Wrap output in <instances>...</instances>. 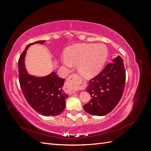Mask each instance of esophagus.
Segmentation results:
<instances>
[{"label": "esophagus", "mask_w": 151, "mask_h": 151, "mask_svg": "<svg viewBox=\"0 0 151 151\" xmlns=\"http://www.w3.org/2000/svg\"><path fill=\"white\" fill-rule=\"evenodd\" d=\"M81 85L83 86L81 77L76 74H72L68 77L67 83L65 87L67 92L72 94L75 93L74 88H80Z\"/></svg>", "instance_id": "obj_1"}]
</instances>
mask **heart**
Returning a JSON list of instances; mask_svg holds the SVG:
<instances>
[{
	"label": "heart",
	"instance_id": "heart-1",
	"mask_svg": "<svg viewBox=\"0 0 151 151\" xmlns=\"http://www.w3.org/2000/svg\"><path fill=\"white\" fill-rule=\"evenodd\" d=\"M108 50L103 44H77L68 47L62 63L70 67L77 64L82 74L91 77L101 70L107 57Z\"/></svg>",
	"mask_w": 151,
	"mask_h": 151
}]
</instances>
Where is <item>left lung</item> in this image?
I'll list each match as a JSON object with an SVG mask.
<instances>
[{
  "instance_id": "obj_1",
  "label": "left lung",
  "mask_w": 151,
  "mask_h": 151,
  "mask_svg": "<svg viewBox=\"0 0 151 151\" xmlns=\"http://www.w3.org/2000/svg\"><path fill=\"white\" fill-rule=\"evenodd\" d=\"M126 73L122 58L118 55L89 81L86 91L91 99L83 108L91 115L103 116L111 112L119 103L125 88Z\"/></svg>"
}]
</instances>
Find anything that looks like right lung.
<instances>
[{
    "instance_id": "add662e5",
    "label": "right lung",
    "mask_w": 151,
    "mask_h": 151,
    "mask_svg": "<svg viewBox=\"0 0 151 151\" xmlns=\"http://www.w3.org/2000/svg\"><path fill=\"white\" fill-rule=\"evenodd\" d=\"M45 40L29 43L18 61L19 81L21 90L28 104L35 111L43 116H57L65 108V99L68 96L63 91L65 79L60 78L55 72L45 77H36L28 74L24 59L27 50L32 45H43Z\"/></svg>"
}]
</instances>
